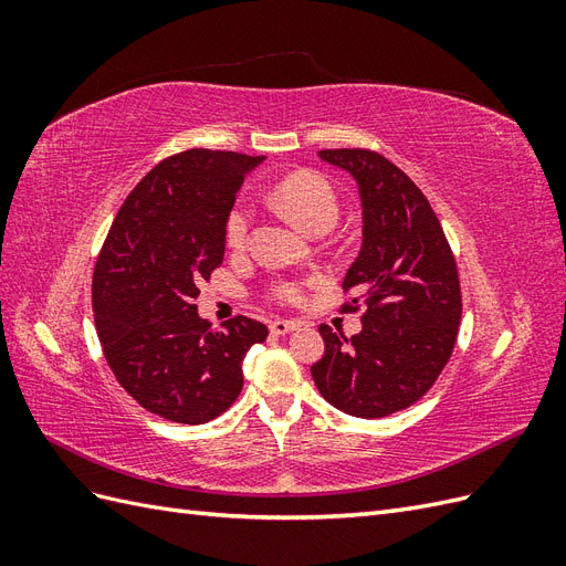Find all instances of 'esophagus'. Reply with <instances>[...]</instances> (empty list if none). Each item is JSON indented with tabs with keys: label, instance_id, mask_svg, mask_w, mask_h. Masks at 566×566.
<instances>
[{
	"label": "esophagus",
	"instance_id": "obj_1",
	"mask_svg": "<svg viewBox=\"0 0 566 566\" xmlns=\"http://www.w3.org/2000/svg\"><path fill=\"white\" fill-rule=\"evenodd\" d=\"M271 333L273 335H287V333H293V331H297L300 328V323L297 321H285V318H276V321H271Z\"/></svg>",
	"mask_w": 566,
	"mask_h": 566
}]
</instances>
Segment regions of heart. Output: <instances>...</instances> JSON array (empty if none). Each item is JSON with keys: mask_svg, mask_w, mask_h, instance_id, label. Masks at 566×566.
<instances>
[{"mask_svg": "<svg viewBox=\"0 0 566 566\" xmlns=\"http://www.w3.org/2000/svg\"><path fill=\"white\" fill-rule=\"evenodd\" d=\"M271 200L304 231H328L339 217V198L331 179L316 169H297L285 175L271 188ZM252 212L241 200L235 202L224 221V238L229 248H243L248 241ZM312 281L283 279L269 287V295L283 304H297L304 297V287Z\"/></svg>", "mask_w": 566, "mask_h": 566, "instance_id": "heart-1", "label": "heart"}]
</instances>
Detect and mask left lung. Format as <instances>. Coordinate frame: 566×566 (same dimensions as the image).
Wrapping results in <instances>:
<instances>
[{"mask_svg": "<svg viewBox=\"0 0 566 566\" xmlns=\"http://www.w3.org/2000/svg\"><path fill=\"white\" fill-rule=\"evenodd\" d=\"M321 160L356 179L364 243L342 290V312L364 310L345 337L321 325L325 354L312 366L323 399L356 418L413 406L437 382L455 347L462 314L455 256L430 200L410 177L368 148H328Z\"/></svg>", "mask_w": 566, "mask_h": 566, "instance_id": "left-lung-1", "label": "left lung"}]
</instances>
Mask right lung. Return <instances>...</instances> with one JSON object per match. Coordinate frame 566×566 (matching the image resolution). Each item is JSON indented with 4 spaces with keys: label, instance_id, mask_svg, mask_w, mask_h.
Returning <instances> with one entry per match:
<instances>
[{
    "label": "right lung",
    "instance_id": "obj_1",
    "mask_svg": "<svg viewBox=\"0 0 566 566\" xmlns=\"http://www.w3.org/2000/svg\"><path fill=\"white\" fill-rule=\"evenodd\" d=\"M252 158L191 148L158 163L115 214L92 281L104 356L125 391L150 413L210 422L243 389V358L266 325L235 316L212 328L198 316L200 281L224 260V221Z\"/></svg>",
    "mask_w": 566,
    "mask_h": 566
}]
</instances>
